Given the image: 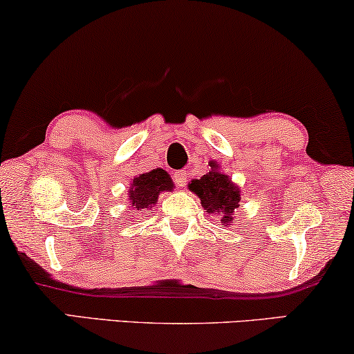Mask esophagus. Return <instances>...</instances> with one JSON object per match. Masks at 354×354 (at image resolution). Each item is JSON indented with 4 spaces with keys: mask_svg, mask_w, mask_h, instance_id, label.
Here are the masks:
<instances>
[{
    "mask_svg": "<svg viewBox=\"0 0 354 354\" xmlns=\"http://www.w3.org/2000/svg\"><path fill=\"white\" fill-rule=\"evenodd\" d=\"M187 172L185 171H176L174 172V182H176L177 187H185L187 183Z\"/></svg>",
    "mask_w": 354,
    "mask_h": 354,
    "instance_id": "obj_1",
    "label": "esophagus"
}]
</instances>
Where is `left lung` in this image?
Masks as SVG:
<instances>
[{"label": "left lung", "instance_id": "1", "mask_svg": "<svg viewBox=\"0 0 354 354\" xmlns=\"http://www.w3.org/2000/svg\"><path fill=\"white\" fill-rule=\"evenodd\" d=\"M188 187L200 198L206 212L221 216L222 225H229L232 212L235 211V207H239L241 200L240 190L225 174L217 171L216 162H211V171L206 176H203L200 180H192Z\"/></svg>", "mask_w": 354, "mask_h": 354}]
</instances>
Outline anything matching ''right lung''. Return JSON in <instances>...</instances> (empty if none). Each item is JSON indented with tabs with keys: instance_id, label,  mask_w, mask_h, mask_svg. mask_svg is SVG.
<instances>
[{
	"instance_id": "right-lung-1",
	"label": "right lung",
	"mask_w": 354,
	"mask_h": 354,
	"mask_svg": "<svg viewBox=\"0 0 354 354\" xmlns=\"http://www.w3.org/2000/svg\"><path fill=\"white\" fill-rule=\"evenodd\" d=\"M172 178L164 169H153L151 172L140 174L130 187V203L135 209H145L158 201L161 192L172 190Z\"/></svg>"
}]
</instances>
